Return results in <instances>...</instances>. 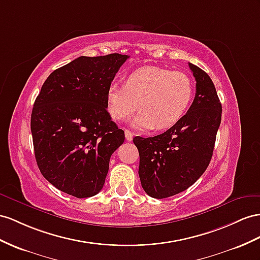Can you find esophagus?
Returning a JSON list of instances; mask_svg holds the SVG:
<instances>
[{
    "label": "esophagus",
    "mask_w": 260,
    "mask_h": 260,
    "mask_svg": "<svg viewBox=\"0 0 260 260\" xmlns=\"http://www.w3.org/2000/svg\"><path fill=\"white\" fill-rule=\"evenodd\" d=\"M125 138L127 142H132L133 141V133L128 129H125Z\"/></svg>",
    "instance_id": "1"
}]
</instances>
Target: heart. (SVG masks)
I'll return each instance as SVG.
<instances>
[{"instance_id": "1", "label": "heart", "mask_w": 260, "mask_h": 260, "mask_svg": "<svg viewBox=\"0 0 260 260\" xmlns=\"http://www.w3.org/2000/svg\"><path fill=\"white\" fill-rule=\"evenodd\" d=\"M193 96V83L181 71L146 66L131 72L125 84L112 82L105 94L106 110L125 121L138 109L133 126L141 129L171 127L181 119Z\"/></svg>"}]
</instances>
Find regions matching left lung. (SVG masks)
Instances as JSON below:
<instances>
[{
    "instance_id": "left-lung-1",
    "label": "left lung",
    "mask_w": 260,
    "mask_h": 260,
    "mask_svg": "<svg viewBox=\"0 0 260 260\" xmlns=\"http://www.w3.org/2000/svg\"><path fill=\"white\" fill-rule=\"evenodd\" d=\"M196 96L188 112L160 135L133 142L139 152L138 175L151 198L165 199L187 190L208 168L222 118V104L208 73L189 63Z\"/></svg>"
}]
</instances>
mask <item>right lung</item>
Instances as JSON below:
<instances>
[{
  "label": "right lung",
  "mask_w": 260,
  "mask_h": 260,
  "mask_svg": "<svg viewBox=\"0 0 260 260\" xmlns=\"http://www.w3.org/2000/svg\"><path fill=\"white\" fill-rule=\"evenodd\" d=\"M127 55L81 56L51 72L31 111L35 158L46 180L76 198L102 190L110 158L124 143L105 94Z\"/></svg>",
  "instance_id": "1"
}]
</instances>
